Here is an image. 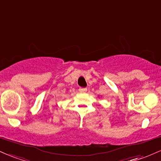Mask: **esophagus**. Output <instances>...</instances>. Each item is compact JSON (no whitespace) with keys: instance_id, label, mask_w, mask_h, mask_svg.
Returning a JSON list of instances; mask_svg holds the SVG:
<instances>
[{"instance_id":"obj_1","label":"esophagus","mask_w":161,"mask_h":161,"mask_svg":"<svg viewBox=\"0 0 161 161\" xmlns=\"http://www.w3.org/2000/svg\"><path fill=\"white\" fill-rule=\"evenodd\" d=\"M87 91L86 88H79V92H86Z\"/></svg>"}]
</instances>
